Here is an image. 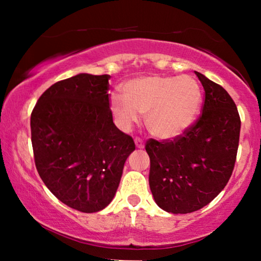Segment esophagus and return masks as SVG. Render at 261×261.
Returning <instances> with one entry per match:
<instances>
[{
	"instance_id": "esophagus-1",
	"label": "esophagus",
	"mask_w": 261,
	"mask_h": 261,
	"mask_svg": "<svg viewBox=\"0 0 261 261\" xmlns=\"http://www.w3.org/2000/svg\"><path fill=\"white\" fill-rule=\"evenodd\" d=\"M135 144H136V146L138 147V148H144V141L141 140V139H139V138H136L135 139Z\"/></svg>"
}]
</instances>
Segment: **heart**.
Instances as JSON below:
<instances>
[{"label":"heart","mask_w":261,"mask_h":261,"mask_svg":"<svg viewBox=\"0 0 261 261\" xmlns=\"http://www.w3.org/2000/svg\"><path fill=\"white\" fill-rule=\"evenodd\" d=\"M123 98L114 95L110 108L117 125L129 131L145 114L148 131L160 139L184 135L196 122L202 103L201 88L191 76H145L122 86Z\"/></svg>","instance_id":"heart-1"}]
</instances>
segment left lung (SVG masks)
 <instances>
[{
    "label": "left lung",
    "mask_w": 261,
    "mask_h": 261,
    "mask_svg": "<svg viewBox=\"0 0 261 261\" xmlns=\"http://www.w3.org/2000/svg\"><path fill=\"white\" fill-rule=\"evenodd\" d=\"M205 90L202 114L174 140L149 139V188L158 206L187 214L208 205L226 187L235 166L241 118L222 86L194 71Z\"/></svg>",
    "instance_id": "left-lung-1"
}]
</instances>
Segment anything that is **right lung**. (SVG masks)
<instances>
[{
  "label": "right lung",
  "instance_id": "add662e5",
  "mask_svg": "<svg viewBox=\"0 0 261 261\" xmlns=\"http://www.w3.org/2000/svg\"><path fill=\"white\" fill-rule=\"evenodd\" d=\"M109 74L57 82L31 115L35 167L57 199L83 213L107 207L117 191L134 139L109 108Z\"/></svg>",
  "mask_w": 261,
  "mask_h": 261
}]
</instances>
